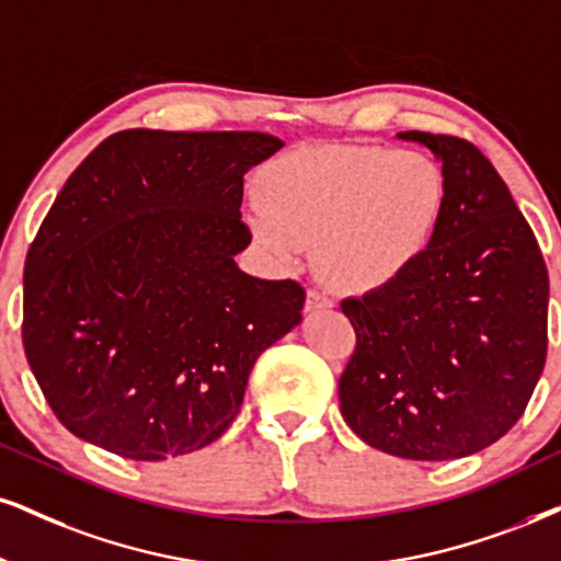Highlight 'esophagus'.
Masks as SVG:
<instances>
[{
  "mask_svg": "<svg viewBox=\"0 0 561 561\" xmlns=\"http://www.w3.org/2000/svg\"><path fill=\"white\" fill-rule=\"evenodd\" d=\"M330 307H333V299H330L328 294L317 291V288H309L307 304H304V309H307V312H320V309H330Z\"/></svg>",
  "mask_w": 561,
  "mask_h": 561,
  "instance_id": "1",
  "label": "esophagus"
}]
</instances>
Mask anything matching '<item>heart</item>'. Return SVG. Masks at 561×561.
Masks as SVG:
<instances>
[{"mask_svg": "<svg viewBox=\"0 0 561 561\" xmlns=\"http://www.w3.org/2000/svg\"><path fill=\"white\" fill-rule=\"evenodd\" d=\"M267 205H249L254 239L291 267L314 239L317 275L343 294H375L413 273L447 213V176L421 150L317 145L262 174Z\"/></svg>", "mask_w": 561, "mask_h": 561, "instance_id": "heart-1", "label": "heart"}]
</instances>
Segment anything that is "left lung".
Wrapping results in <instances>:
<instances>
[{
    "label": "left lung",
    "instance_id": "obj_1",
    "mask_svg": "<svg viewBox=\"0 0 561 561\" xmlns=\"http://www.w3.org/2000/svg\"><path fill=\"white\" fill-rule=\"evenodd\" d=\"M447 176L434 247L396 286L341 304L356 330L341 413L366 445L405 460H455L523 416L546 362L549 273L528 220L479 148L398 133Z\"/></svg>",
    "mask_w": 561,
    "mask_h": 561
}]
</instances>
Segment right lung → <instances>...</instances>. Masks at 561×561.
Listing matches in <instances>:
<instances>
[{
    "label": "right lung",
    "instance_id": "1",
    "mask_svg": "<svg viewBox=\"0 0 561 561\" xmlns=\"http://www.w3.org/2000/svg\"><path fill=\"white\" fill-rule=\"evenodd\" d=\"M262 133L124 129L78 165L31 244L23 345L75 437L127 460L192 453L231 426L260 354L301 322L304 288L237 265Z\"/></svg>",
    "mask_w": 561,
    "mask_h": 561
}]
</instances>
